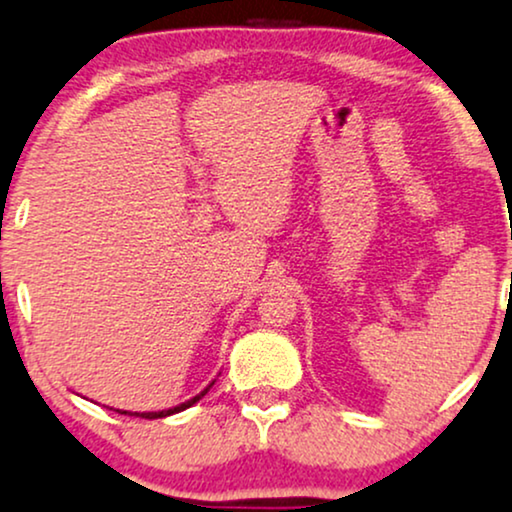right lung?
Returning <instances> with one entry per match:
<instances>
[{
	"mask_svg": "<svg viewBox=\"0 0 512 512\" xmlns=\"http://www.w3.org/2000/svg\"><path fill=\"white\" fill-rule=\"evenodd\" d=\"M213 384V382H211ZM211 384H208V387L201 391V394H197L194 396V399H189V401H185V403H180V406H175V408H168V410H159V413H130V410H118V413H123V415H137V418H144V420H156V418H166V415H173V413H180V410H185V408H189V406H194V403H197L199 399H204L206 396V391L211 389Z\"/></svg>",
	"mask_w": 512,
	"mask_h": 512,
	"instance_id": "obj_1",
	"label": "right lung"
}]
</instances>
